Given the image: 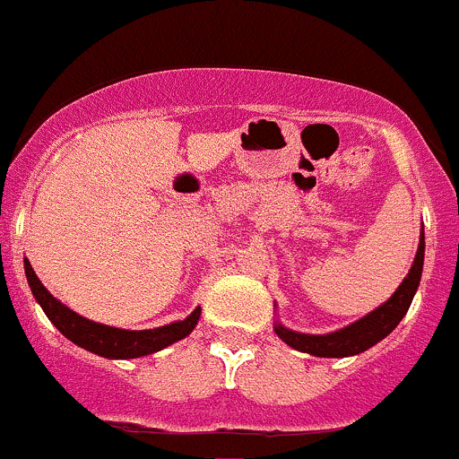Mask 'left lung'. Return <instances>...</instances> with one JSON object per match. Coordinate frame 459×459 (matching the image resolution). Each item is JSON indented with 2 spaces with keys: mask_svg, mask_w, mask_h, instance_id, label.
Masks as SVG:
<instances>
[{
  "mask_svg": "<svg viewBox=\"0 0 459 459\" xmlns=\"http://www.w3.org/2000/svg\"><path fill=\"white\" fill-rule=\"evenodd\" d=\"M422 264H425V230H420V243H418L416 258H413L411 269L405 275L398 289L394 290L392 298L377 307L372 313L363 315L357 322L348 324V326L334 330V333L326 334H308L298 333L284 326L282 322H275V334L282 339L290 348L299 350V352H308L313 357H326V359H343L361 354L377 346L378 342L387 337L394 328L401 324L405 317L411 299L416 295L418 287H420V275Z\"/></svg>",
  "mask_w": 459,
  "mask_h": 459,
  "instance_id": "left-lung-1",
  "label": "left lung"
}]
</instances>
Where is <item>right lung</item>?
<instances>
[{
    "label": "right lung",
    "instance_id": "right-lung-1",
    "mask_svg": "<svg viewBox=\"0 0 459 459\" xmlns=\"http://www.w3.org/2000/svg\"><path fill=\"white\" fill-rule=\"evenodd\" d=\"M23 269H26L28 284L39 304H41L43 313L48 319L70 339L78 348H85L90 352L98 354L105 359H140L146 354L160 352V350L172 346V343L181 342L195 330L196 322L201 317V307H196L186 319L181 322L166 324L160 328L149 330H126L107 326V324L91 322V319L82 317V315L74 313L67 308L61 299L54 295L41 284V280L34 273L30 260L23 258Z\"/></svg>",
    "mask_w": 459,
    "mask_h": 459
}]
</instances>
